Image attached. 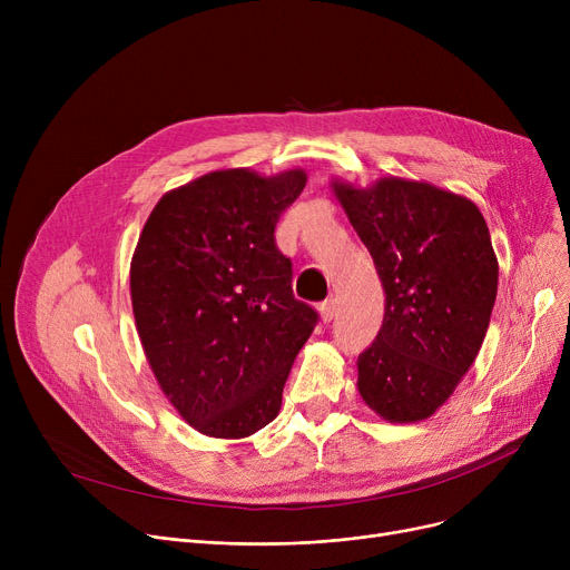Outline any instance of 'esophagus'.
<instances>
[{
    "label": "esophagus",
    "mask_w": 570,
    "mask_h": 570,
    "mask_svg": "<svg viewBox=\"0 0 570 570\" xmlns=\"http://www.w3.org/2000/svg\"><path fill=\"white\" fill-rule=\"evenodd\" d=\"M335 316H337V301L331 295V301H325L321 305V318H323V323H331Z\"/></svg>",
    "instance_id": "34e87169"
}]
</instances>
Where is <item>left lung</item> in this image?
<instances>
[{
	"instance_id": "obj_1",
	"label": "left lung",
	"mask_w": 570,
	"mask_h": 570,
	"mask_svg": "<svg viewBox=\"0 0 570 570\" xmlns=\"http://www.w3.org/2000/svg\"><path fill=\"white\" fill-rule=\"evenodd\" d=\"M385 291L383 325L357 355V391L383 421L417 423L453 395L483 346L499 263L488 224L464 196L381 177L333 179Z\"/></svg>"
}]
</instances>
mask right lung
Instances as JSON below:
<instances>
[{"instance_id": "obj_1", "label": "right lung", "mask_w": 570, "mask_h": 570, "mask_svg": "<svg viewBox=\"0 0 570 570\" xmlns=\"http://www.w3.org/2000/svg\"><path fill=\"white\" fill-rule=\"evenodd\" d=\"M303 168L207 173L161 196L131 258L138 337L164 395L200 434L245 439L273 423L318 314L295 301L275 245Z\"/></svg>"}]
</instances>
